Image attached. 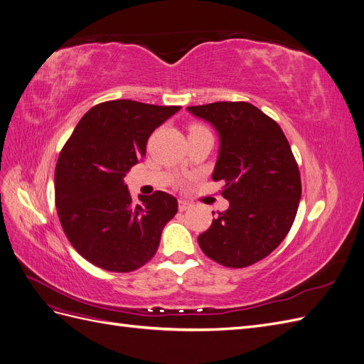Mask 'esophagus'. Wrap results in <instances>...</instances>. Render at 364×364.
I'll return each instance as SVG.
<instances>
[{"instance_id":"obj_1","label":"esophagus","mask_w":364,"mask_h":364,"mask_svg":"<svg viewBox=\"0 0 364 364\" xmlns=\"http://www.w3.org/2000/svg\"><path fill=\"white\" fill-rule=\"evenodd\" d=\"M191 208V203L188 200H179V211H186V209Z\"/></svg>"}]
</instances>
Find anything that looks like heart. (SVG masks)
Listing matches in <instances>:
<instances>
[{"label": "heart", "mask_w": 364, "mask_h": 364, "mask_svg": "<svg viewBox=\"0 0 364 364\" xmlns=\"http://www.w3.org/2000/svg\"><path fill=\"white\" fill-rule=\"evenodd\" d=\"M193 127H202V126H193ZM193 127H191V129H193Z\"/></svg>", "instance_id": "heart-1"}]
</instances>
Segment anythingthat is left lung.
<instances>
[{
    "instance_id": "obj_1",
    "label": "left lung",
    "mask_w": 364,
    "mask_h": 364,
    "mask_svg": "<svg viewBox=\"0 0 364 364\" xmlns=\"http://www.w3.org/2000/svg\"><path fill=\"white\" fill-rule=\"evenodd\" d=\"M186 111L217 132L213 179L225 182L222 194L229 202L197 238L199 246L222 266L247 267L277 249L294 222L302 186L290 144L250 103L217 102Z\"/></svg>"
}]
</instances>
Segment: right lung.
Wrapping results in <instances>:
<instances>
[{"label":"right lung","mask_w":364,"mask_h":364,"mask_svg":"<svg viewBox=\"0 0 364 364\" xmlns=\"http://www.w3.org/2000/svg\"><path fill=\"white\" fill-rule=\"evenodd\" d=\"M181 106L114 100L87 111L63 146L54 173L56 208L73 247L94 266L132 272L155 255L164 226L178 213L168 193L139 196L126 173L146 156L153 130Z\"/></svg>","instance_id":"obj_1"}]
</instances>
